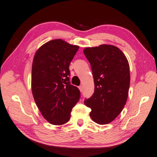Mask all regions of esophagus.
<instances>
[{
  "label": "esophagus",
  "mask_w": 157,
  "mask_h": 157,
  "mask_svg": "<svg viewBox=\"0 0 157 157\" xmlns=\"http://www.w3.org/2000/svg\"><path fill=\"white\" fill-rule=\"evenodd\" d=\"M78 88H79V91H80V92H82V86H79Z\"/></svg>",
  "instance_id": "obj_1"
}]
</instances>
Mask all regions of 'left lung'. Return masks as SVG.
Instances as JSON below:
<instances>
[{
    "label": "left lung",
    "instance_id": "obj_1",
    "mask_svg": "<svg viewBox=\"0 0 157 157\" xmlns=\"http://www.w3.org/2000/svg\"><path fill=\"white\" fill-rule=\"evenodd\" d=\"M92 67L94 92L84 104L90 108L95 123L107 124L122 111L130 86V67L125 56L118 48L103 44L84 49Z\"/></svg>",
    "mask_w": 157,
    "mask_h": 157
}]
</instances>
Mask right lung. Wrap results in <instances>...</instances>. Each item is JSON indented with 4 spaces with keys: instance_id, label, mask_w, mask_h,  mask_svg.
<instances>
[{
    "instance_id": "obj_1",
    "label": "right lung",
    "mask_w": 157,
    "mask_h": 157,
    "mask_svg": "<svg viewBox=\"0 0 157 157\" xmlns=\"http://www.w3.org/2000/svg\"><path fill=\"white\" fill-rule=\"evenodd\" d=\"M79 49L62 39L48 41L35 53L32 69V91L44 118L60 125L71 118L80 92L70 82L69 65Z\"/></svg>"
}]
</instances>
